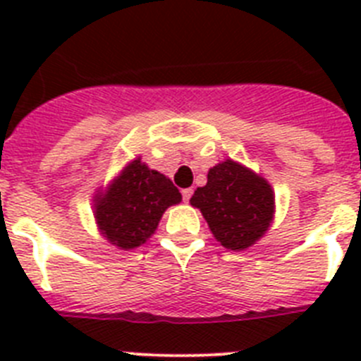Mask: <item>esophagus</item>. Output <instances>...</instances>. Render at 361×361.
<instances>
[{"label": "esophagus", "mask_w": 361, "mask_h": 361, "mask_svg": "<svg viewBox=\"0 0 361 361\" xmlns=\"http://www.w3.org/2000/svg\"><path fill=\"white\" fill-rule=\"evenodd\" d=\"M191 195H193V188H186V190H183V199H184V202H190Z\"/></svg>", "instance_id": "1"}]
</instances>
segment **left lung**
<instances>
[{"label":"left lung","instance_id":"1","mask_svg":"<svg viewBox=\"0 0 361 361\" xmlns=\"http://www.w3.org/2000/svg\"><path fill=\"white\" fill-rule=\"evenodd\" d=\"M200 209L213 237L231 251L257 244L275 219V191L262 175L226 159L209 168L206 186L190 199Z\"/></svg>","mask_w":361,"mask_h":361}]
</instances>
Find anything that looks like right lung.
<instances>
[{"mask_svg": "<svg viewBox=\"0 0 361 361\" xmlns=\"http://www.w3.org/2000/svg\"><path fill=\"white\" fill-rule=\"evenodd\" d=\"M180 200L183 195L170 178L135 157L104 190L95 191L92 202L104 240L128 251L152 238L166 209Z\"/></svg>", "mask_w": 361, "mask_h": 361, "instance_id": "1", "label": "right lung"}]
</instances>
